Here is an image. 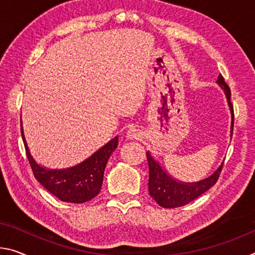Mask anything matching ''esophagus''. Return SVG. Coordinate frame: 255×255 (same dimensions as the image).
<instances>
[{
  "label": "esophagus",
  "instance_id": "34e87169",
  "mask_svg": "<svg viewBox=\"0 0 255 255\" xmlns=\"http://www.w3.org/2000/svg\"><path fill=\"white\" fill-rule=\"evenodd\" d=\"M126 137L128 139H139L142 137V132L137 128H130L128 129Z\"/></svg>",
  "mask_w": 255,
  "mask_h": 255
}]
</instances>
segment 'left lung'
<instances>
[{"label": "left lung", "instance_id": "obj_1", "mask_svg": "<svg viewBox=\"0 0 255 255\" xmlns=\"http://www.w3.org/2000/svg\"><path fill=\"white\" fill-rule=\"evenodd\" d=\"M217 83L225 91L226 98L228 101V106L230 112H232V130L230 131L233 135L234 108L232 102H230L232 93H230V88L221 75L218 77ZM146 157L148 163V193L160 207L165 209L183 207V205L188 204L189 202L197 199L202 194L209 191L217 183L220 176L222 164H224L222 163L218 168V170L208 178L196 181V183H183V181H178L173 179L171 176H169L167 171L153 159L149 152L146 153Z\"/></svg>", "mask_w": 255, "mask_h": 255}]
</instances>
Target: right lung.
I'll return each mask as SVG.
<instances>
[{"label": "right lung", "mask_w": 255, "mask_h": 255, "mask_svg": "<svg viewBox=\"0 0 255 255\" xmlns=\"http://www.w3.org/2000/svg\"><path fill=\"white\" fill-rule=\"evenodd\" d=\"M21 136L35 178L59 200L69 203H85L98 195L102 187L109 157L118 146V137H115L84 162L62 170H52L40 167L31 156L23 135L22 124Z\"/></svg>", "instance_id": "1"}]
</instances>
